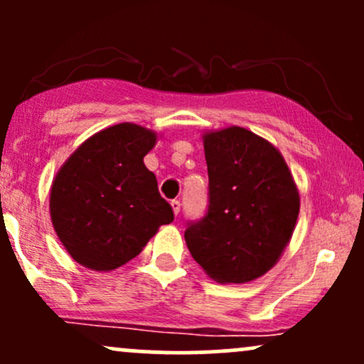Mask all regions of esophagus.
I'll return each instance as SVG.
<instances>
[{"label":"esophagus","instance_id":"1","mask_svg":"<svg viewBox=\"0 0 364 364\" xmlns=\"http://www.w3.org/2000/svg\"><path fill=\"white\" fill-rule=\"evenodd\" d=\"M171 207H173L174 215H178L179 210H181V202H179V200H173V202H171Z\"/></svg>","mask_w":364,"mask_h":364}]
</instances>
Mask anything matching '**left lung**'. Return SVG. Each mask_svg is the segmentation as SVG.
Instances as JSON below:
<instances>
[{
  "mask_svg": "<svg viewBox=\"0 0 364 364\" xmlns=\"http://www.w3.org/2000/svg\"><path fill=\"white\" fill-rule=\"evenodd\" d=\"M208 205L186 223L191 257L217 282L260 277L289 243L299 195L279 150L248 129L232 127L203 135Z\"/></svg>",
  "mask_w": 364,
  "mask_h": 364,
  "instance_id": "8db88e82",
  "label": "left lung"
}]
</instances>
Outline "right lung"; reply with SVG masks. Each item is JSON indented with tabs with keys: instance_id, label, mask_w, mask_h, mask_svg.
<instances>
[{
	"instance_id": "right-lung-1",
	"label": "right lung",
	"mask_w": 364,
	"mask_h": 364,
	"mask_svg": "<svg viewBox=\"0 0 364 364\" xmlns=\"http://www.w3.org/2000/svg\"><path fill=\"white\" fill-rule=\"evenodd\" d=\"M156 133L121 123L95 133L72 154L53 181L54 231L73 260L112 270L135 258L173 208L144 157Z\"/></svg>"
}]
</instances>
